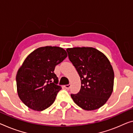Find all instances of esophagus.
Returning <instances> with one entry per match:
<instances>
[{
  "instance_id": "34e87169",
  "label": "esophagus",
  "mask_w": 133,
  "mask_h": 133,
  "mask_svg": "<svg viewBox=\"0 0 133 133\" xmlns=\"http://www.w3.org/2000/svg\"><path fill=\"white\" fill-rule=\"evenodd\" d=\"M64 87L65 88V89H70V87H71V84H66V85H64Z\"/></svg>"
}]
</instances>
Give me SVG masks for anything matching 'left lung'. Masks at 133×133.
<instances>
[{"instance_id": "8db88e82", "label": "left lung", "mask_w": 133, "mask_h": 133, "mask_svg": "<svg viewBox=\"0 0 133 133\" xmlns=\"http://www.w3.org/2000/svg\"><path fill=\"white\" fill-rule=\"evenodd\" d=\"M66 51L81 81L79 92L71 95L72 100L86 111L99 109L113 91L114 72L109 59L93 48H68Z\"/></svg>"}]
</instances>
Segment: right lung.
Masks as SVG:
<instances>
[{
	"instance_id": "add662e5",
	"label": "right lung",
	"mask_w": 133,
	"mask_h": 133,
	"mask_svg": "<svg viewBox=\"0 0 133 133\" xmlns=\"http://www.w3.org/2000/svg\"><path fill=\"white\" fill-rule=\"evenodd\" d=\"M66 57V51L56 46L41 47L26 57L16 76L18 96L26 107L42 111L52 105L62 89L55 68Z\"/></svg>"
}]
</instances>
